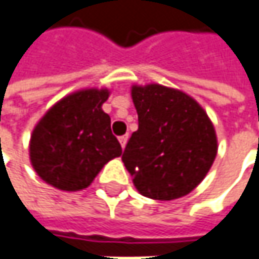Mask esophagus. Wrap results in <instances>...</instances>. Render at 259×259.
I'll use <instances>...</instances> for the list:
<instances>
[{"label":"esophagus","mask_w":259,"mask_h":259,"mask_svg":"<svg viewBox=\"0 0 259 259\" xmlns=\"http://www.w3.org/2000/svg\"><path fill=\"white\" fill-rule=\"evenodd\" d=\"M119 142H120V146L125 149V146H126V142H128V134H125V136H120V137H119Z\"/></svg>","instance_id":"34e87169"}]
</instances>
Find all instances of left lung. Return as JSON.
Here are the masks:
<instances>
[{"label": "left lung", "instance_id": "obj_1", "mask_svg": "<svg viewBox=\"0 0 259 259\" xmlns=\"http://www.w3.org/2000/svg\"><path fill=\"white\" fill-rule=\"evenodd\" d=\"M139 130L122 161L146 197L172 200L189 194L208 174L217 154L215 131L189 95L160 84L134 85Z\"/></svg>", "mask_w": 259, "mask_h": 259}]
</instances>
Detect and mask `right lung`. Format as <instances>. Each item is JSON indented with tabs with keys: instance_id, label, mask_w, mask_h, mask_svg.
<instances>
[{
	"instance_id": "1",
	"label": "right lung",
	"mask_w": 259,
	"mask_h": 259,
	"mask_svg": "<svg viewBox=\"0 0 259 259\" xmlns=\"http://www.w3.org/2000/svg\"><path fill=\"white\" fill-rule=\"evenodd\" d=\"M107 99V89L79 90L39 120L30 140V160L45 183L66 192L82 190L122 154L110 116L101 108Z\"/></svg>"
}]
</instances>
